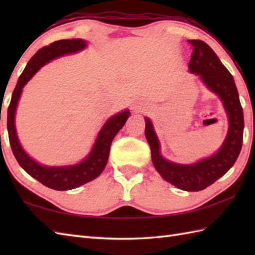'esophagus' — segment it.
Masks as SVG:
<instances>
[{
	"label": "esophagus",
	"mask_w": 255,
	"mask_h": 255,
	"mask_svg": "<svg viewBox=\"0 0 255 255\" xmlns=\"http://www.w3.org/2000/svg\"><path fill=\"white\" fill-rule=\"evenodd\" d=\"M132 107H133V110H134V111H136V112H139V111H141V106H139V105H133Z\"/></svg>",
	"instance_id": "34e87169"
}]
</instances>
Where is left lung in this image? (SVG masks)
Returning <instances> with one entry per match:
<instances>
[{"mask_svg": "<svg viewBox=\"0 0 255 255\" xmlns=\"http://www.w3.org/2000/svg\"><path fill=\"white\" fill-rule=\"evenodd\" d=\"M188 42L193 48L188 64L189 71L199 74L204 83L219 95L228 114L229 131L223 147L210 158L195 164L182 165L162 158L159 140L148 118H144V133L151 149V159L160 175L183 191L198 192L225 175L235 164L242 148L245 121L235 80L228 69L205 41L188 40Z\"/></svg>", "mask_w": 255, "mask_h": 255, "instance_id": "1", "label": "left lung"}]
</instances>
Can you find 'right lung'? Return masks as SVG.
Segmentation results:
<instances>
[{"label": "right lung", "mask_w": 255, "mask_h": 255, "mask_svg": "<svg viewBox=\"0 0 255 255\" xmlns=\"http://www.w3.org/2000/svg\"><path fill=\"white\" fill-rule=\"evenodd\" d=\"M85 46L86 42L84 40L77 38V39L57 40L49 46H45L38 50L31 57L24 71L19 75L7 110V131L9 144L18 164L30 176L36 178L38 182L44 184L47 187L56 189V191H68V189L79 187L94 180L95 177L101 174L107 163L113 139L115 138L117 132L123 128L129 115H130L129 111H124L108 119L104 127L101 129L94 147L88 155V158L81 163L72 166L53 167L40 165L32 160L30 156L27 155L21 148L17 139V134H16L14 118L16 106H17L24 85L47 62L64 55V53L82 50Z\"/></svg>", "instance_id": "add662e5"}]
</instances>
